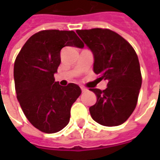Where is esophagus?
I'll list each match as a JSON object with an SVG mask.
<instances>
[{
  "label": "esophagus",
  "mask_w": 160,
  "mask_h": 160,
  "mask_svg": "<svg viewBox=\"0 0 160 160\" xmlns=\"http://www.w3.org/2000/svg\"><path fill=\"white\" fill-rule=\"evenodd\" d=\"M81 90H82V92H87V89H86V88H84V87H81Z\"/></svg>",
  "instance_id": "obj_1"
}]
</instances>
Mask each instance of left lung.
I'll list each match as a JSON object with an SVG mask.
<instances>
[{
  "instance_id": "obj_1",
  "label": "left lung",
  "mask_w": 160,
  "mask_h": 160,
  "mask_svg": "<svg viewBox=\"0 0 160 160\" xmlns=\"http://www.w3.org/2000/svg\"><path fill=\"white\" fill-rule=\"evenodd\" d=\"M77 33L93 54L94 73L100 75V81H108L103 91L90 88L97 96L89 108L91 116L102 126H119L128 119L138 101L142 74L137 54L127 41L109 29Z\"/></svg>"
}]
</instances>
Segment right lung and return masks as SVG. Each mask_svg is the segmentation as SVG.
Masks as SVG:
<instances>
[{
    "label": "right lung",
    "instance_id": "1",
    "mask_svg": "<svg viewBox=\"0 0 160 160\" xmlns=\"http://www.w3.org/2000/svg\"><path fill=\"white\" fill-rule=\"evenodd\" d=\"M65 46L83 48V43L74 31L42 30L27 41L14 63L17 99L28 121L46 133L68 124L71 107L82 92L76 83L55 82Z\"/></svg>",
    "mask_w": 160,
    "mask_h": 160
}]
</instances>
